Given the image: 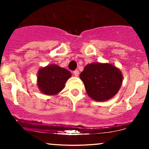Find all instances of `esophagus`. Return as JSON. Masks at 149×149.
Here are the masks:
<instances>
[{
	"mask_svg": "<svg viewBox=\"0 0 149 149\" xmlns=\"http://www.w3.org/2000/svg\"><path fill=\"white\" fill-rule=\"evenodd\" d=\"M73 73L74 74L75 76H78V75H79V71L78 70H75V71H73Z\"/></svg>",
	"mask_w": 149,
	"mask_h": 149,
	"instance_id": "esophagus-1",
	"label": "esophagus"
}]
</instances>
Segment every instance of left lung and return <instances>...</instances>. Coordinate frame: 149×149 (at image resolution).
Here are the masks:
<instances>
[{
    "instance_id": "obj_1",
    "label": "left lung",
    "mask_w": 149,
    "mask_h": 149,
    "mask_svg": "<svg viewBox=\"0 0 149 149\" xmlns=\"http://www.w3.org/2000/svg\"><path fill=\"white\" fill-rule=\"evenodd\" d=\"M80 78L88 95L94 100L102 102L117 94L122 84L120 71L109 64L92 63L85 66Z\"/></svg>"
}]
</instances>
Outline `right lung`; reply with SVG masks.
<instances>
[{"label": "right lung", "mask_w": 149, "mask_h": 149, "mask_svg": "<svg viewBox=\"0 0 149 149\" xmlns=\"http://www.w3.org/2000/svg\"><path fill=\"white\" fill-rule=\"evenodd\" d=\"M71 76L68 70L55 64L42 68L38 74V85L42 93L56 95L64 88L66 81Z\"/></svg>", "instance_id": "add662e5"}]
</instances>
